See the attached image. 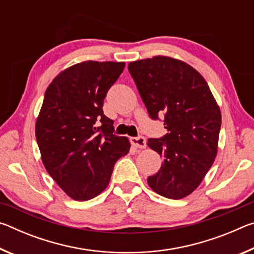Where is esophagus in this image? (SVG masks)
<instances>
[{"mask_svg": "<svg viewBox=\"0 0 254 254\" xmlns=\"http://www.w3.org/2000/svg\"><path fill=\"white\" fill-rule=\"evenodd\" d=\"M131 142L133 145H134V147L140 148V149H143V148H145V145H147V141H145L143 136L131 137Z\"/></svg>", "mask_w": 254, "mask_h": 254, "instance_id": "obj_1", "label": "esophagus"}]
</instances>
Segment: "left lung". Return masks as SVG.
Listing matches in <instances>:
<instances>
[{
	"label": "left lung",
	"mask_w": 254,
	"mask_h": 254,
	"mask_svg": "<svg viewBox=\"0 0 254 254\" xmlns=\"http://www.w3.org/2000/svg\"><path fill=\"white\" fill-rule=\"evenodd\" d=\"M127 68L150 118L163 115L168 131L148 140L162 157L161 168L148 177L149 186L167 198H184L199 186L217 154L220 107L204 77L182 60L154 56Z\"/></svg>",
	"instance_id": "left-lung-1"
}]
</instances>
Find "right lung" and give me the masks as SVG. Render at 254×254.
I'll return each mask as SVG.
<instances>
[{
    "label": "right lung",
    "instance_id": "obj_1",
    "mask_svg": "<svg viewBox=\"0 0 254 254\" xmlns=\"http://www.w3.org/2000/svg\"><path fill=\"white\" fill-rule=\"evenodd\" d=\"M124 63L83 62L63 70L45 93L36 122L41 160L70 198L92 199L110 183L114 165L130 150L127 136L114 134L103 113L106 93Z\"/></svg>",
    "mask_w": 254,
    "mask_h": 254
}]
</instances>
